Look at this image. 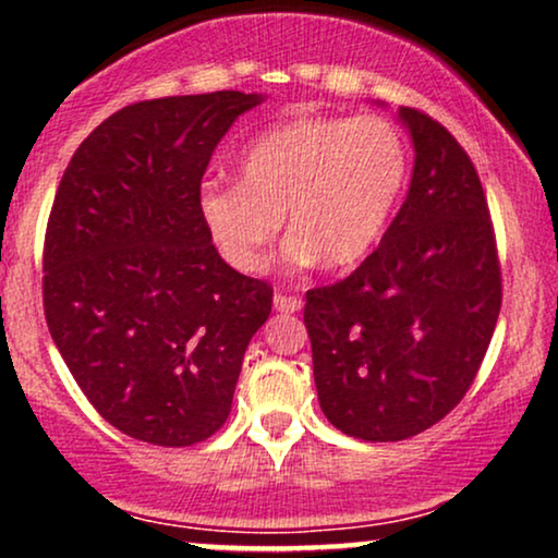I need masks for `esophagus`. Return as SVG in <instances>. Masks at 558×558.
<instances>
[{"label":"esophagus","mask_w":558,"mask_h":558,"mask_svg":"<svg viewBox=\"0 0 558 558\" xmlns=\"http://www.w3.org/2000/svg\"><path fill=\"white\" fill-rule=\"evenodd\" d=\"M301 306H304V301H301L299 296H288V293H275V310H278V312L293 315V312H299Z\"/></svg>","instance_id":"obj_1"}]
</instances>
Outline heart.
<instances>
[{
    "mask_svg": "<svg viewBox=\"0 0 558 558\" xmlns=\"http://www.w3.org/2000/svg\"><path fill=\"white\" fill-rule=\"evenodd\" d=\"M409 178V146L386 118L306 114L246 146L239 183H207L202 217L220 252L246 272L265 270L283 228L288 257L351 267L386 233Z\"/></svg>",
    "mask_w": 558,
    "mask_h": 558,
    "instance_id": "1",
    "label": "heart"
}]
</instances>
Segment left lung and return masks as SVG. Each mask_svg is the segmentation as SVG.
Segmentation results:
<instances>
[{
	"label": "left lung",
	"mask_w": 558,
	"mask_h": 558,
	"mask_svg": "<svg viewBox=\"0 0 558 558\" xmlns=\"http://www.w3.org/2000/svg\"><path fill=\"white\" fill-rule=\"evenodd\" d=\"M414 141L407 202L349 278L306 291L319 407L351 438L388 444L464 399L501 312V262L483 183L457 138L401 107Z\"/></svg>",
	"instance_id": "8db88e82"
}]
</instances>
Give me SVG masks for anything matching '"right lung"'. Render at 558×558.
Here are the masks:
<instances>
[{
  "instance_id": "obj_1",
  "label": "right lung",
  "mask_w": 558,
  "mask_h": 558,
  "mask_svg": "<svg viewBox=\"0 0 558 558\" xmlns=\"http://www.w3.org/2000/svg\"><path fill=\"white\" fill-rule=\"evenodd\" d=\"M259 94L146 99L75 149L44 235V315L112 427L194 446L226 425L272 286L222 262L202 217L215 146Z\"/></svg>"
}]
</instances>
